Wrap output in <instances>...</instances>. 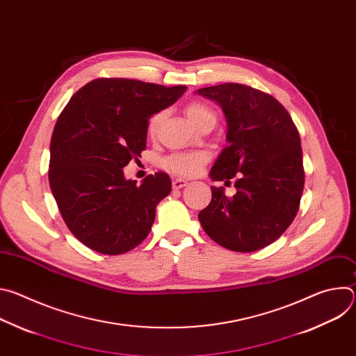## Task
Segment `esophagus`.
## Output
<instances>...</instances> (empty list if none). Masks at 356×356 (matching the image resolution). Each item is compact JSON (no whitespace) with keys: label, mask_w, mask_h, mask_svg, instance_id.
Listing matches in <instances>:
<instances>
[{"label":"esophagus","mask_w":356,"mask_h":356,"mask_svg":"<svg viewBox=\"0 0 356 356\" xmlns=\"http://www.w3.org/2000/svg\"><path fill=\"white\" fill-rule=\"evenodd\" d=\"M172 184H173V188L179 190V188H183L184 186H187V180H184L181 177H176V179H173Z\"/></svg>","instance_id":"1"}]
</instances>
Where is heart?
<instances>
[{
  "label": "heart",
  "instance_id": "1",
  "mask_svg": "<svg viewBox=\"0 0 356 356\" xmlns=\"http://www.w3.org/2000/svg\"><path fill=\"white\" fill-rule=\"evenodd\" d=\"M186 113L191 122L198 127L200 124L206 121L216 122V113L204 103L200 101H193L186 108ZM165 117L163 111H159L152 115L147 121V134L155 135L162 120ZM210 161V154L206 150H187V152H176V154L169 155L163 159L162 165L169 172L179 175V176H195L202 166Z\"/></svg>",
  "mask_w": 356,
  "mask_h": 356
}]
</instances>
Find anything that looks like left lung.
<instances>
[{
  "mask_svg": "<svg viewBox=\"0 0 356 356\" xmlns=\"http://www.w3.org/2000/svg\"><path fill=\"white\" fill-rule=\"evenodd\" d=\"M197 94L216 101L227 120L228 145L210 177L227 183L238 176L232 197L211 186L200 224L218 245L255 252L275 242L298 211L304 188L298 131L276 98L249 86L225 83Z\"/></svg>",
  "mask_w": 356,
  "mask_h": 356,
  "instance_id": "obj_1",
  "label": "left lung"
}]
</instances>
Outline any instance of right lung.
I'll return each mask as SVG.
<instances>
[{
  "mask_svg": "<svg viewBox=\"0 0 356 356\" xmlns=\"http://www.w3.org/2000/svg\"><path fill=\"white\" fill-rule=\"evenodd\" d=\"M187 90L131 79H95L58 118L50 140L49 184L72 234L90 249L121 255L150 232L156 206L172 190L158 172L138 186L124 168L146 147L147 120Z\"/></svg>",
  "mask_w": 356,
  "mask_h": 356,
  "instance_id": "1",
  "label": "right lung"
}]
</instances>
